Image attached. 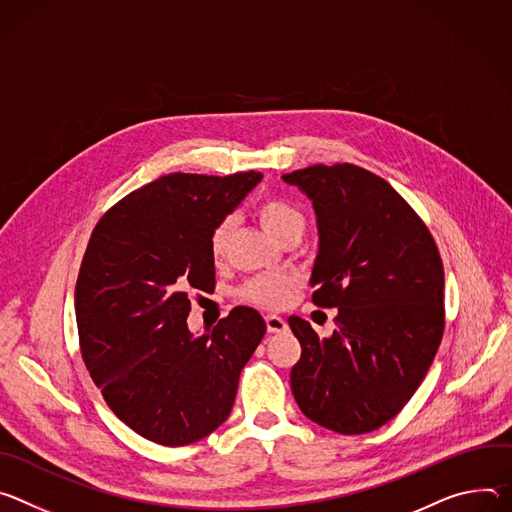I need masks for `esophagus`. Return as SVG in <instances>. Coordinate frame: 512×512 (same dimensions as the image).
Masks as SVG:
<instances>
[{"mask_svg":"<svg viewBox=\"0 0 512 512\" xmlns=\"http://www.w3.org/2000/svg\"><path fill=\"white\" fill-rule=\"evenodd\" d=\"M287 321L282 319V317H278V315H266V329H268V333H282V331H287Z\"/></svg>","mask_w":512,"mask_h":512,"instance_id":"obj_1","label":"esophagus"}]
</instances>
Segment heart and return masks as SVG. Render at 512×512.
<instances>
[{"label": "heart", "instance_id": "b5f03b06", "mask_svg": "<svg viewBox=\"0 0 512 512\" xmlns=\"http://www.w3.org/2000/svg\"><path fill=\"white\" fill-rule=\"evenodd\" d=\"M254 213L264 230L272 234L278 242L285 240L287 236H301L305 227L303 211L295 203L282 197H274V195L262 197L256 203ZM207 244H209L211 260L215 264L223 262L227 254V244H230V221L221 219L219 223H215ZM293 287H295V278L289 274L258 276L246 282V285L240 289V297L250 303L274 309L287 303Z\"/></svg>", "mask_w": 512, "mask_h": 512}]
</instances>
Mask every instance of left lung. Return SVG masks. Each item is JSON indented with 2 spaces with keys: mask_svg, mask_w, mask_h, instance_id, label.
Wrapping results in <instances>:
<instances>
[{
  "mask_svg": "<svg viewBox=\"0 0 512 512\" xmlns=\"http://www.w3.org/2000/svg\"><path fill=\"white\" fill-rule=\"evenodd\" d=\"M282 179L313 201V303L337 309L329 337L289 317L301 344L291 370L295 401L335 433L374 431L411 401L441 344L439 250L415 209L366 168L315 164Z\"/></svg>",
  "mask_w": 512,
  "mask_h": 512,
  "instance_id": "left-lung-1",
  "label": "left lung"
}]
</instances>
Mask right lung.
Here are the masks:
<instances>
[{"mask_svg": "<svg viewBox=\"0 0 512 512\" xmlns=\"http://www.w3.org/2000/svg\"><path fill=\"white\" fill-rule=\"evenodd\" d=\"M262 181L173 173L113 205L89 238L75 313L83 362L107 407L160 445L195 443L230 415L240 372L266 323L236 307L203 333L187 327L191 291H213V225Z\"/></svg>", "mask_w": 512, "mask_h": 512, "instance_id": "1", "label": "right lung"}]
</instances>
